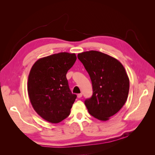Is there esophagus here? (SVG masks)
Segmentation results:
<instances>
[{
    "instance_id": "1",
    "label": "esophagus",
    "mask_w": 155,
    "mask_h": 155,
    "mask_svg": "<svg viewBox=\"0 0 155 155\" xmlns=\"http://www.w3.org/2000/svg\"><path fill=\"white\" fill-rule=\"evenodd\" d=\"M82 97V94H81V93L78 94V98H80V97Z\"/></svg>"
}]
</instances>
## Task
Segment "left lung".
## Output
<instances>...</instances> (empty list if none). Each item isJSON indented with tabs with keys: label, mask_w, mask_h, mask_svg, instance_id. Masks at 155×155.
Wrapping results in <instances>:
<instances>
[{
	"label": "left lung",
	"mask_w": 155,
	"mask_h": 155,
	"mask_svg": "<svg viewBox=\"0 0 155 155\" xmlns=\"http://www.w3.org/2000/svg\"><path fill=\"white\" fill-rule=\"evenodd\" d=\"M78 58L90 76L93 94L85 101L89 114L109 120L125 104L129 91V79L118 60L100 51L79 53Z\"/></svg>",
	"instance_id": "8db88e82"
}]
</instances>
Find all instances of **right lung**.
Masks as SVG:
<instances>
[{"instance_id":"obj_1","label":"right lung","mask_w":155,"mask_h":155,"mask_svg":"<svg viewBox=\"0 0 155 155\" xmlns=\"http://www.w3.org/2000/svg\"><path fill=\"white\" fill-rule=\"evenodd\" d=\"M75 54L61 52L38 59L28 79L31 104L42 118L58 124L70 114L77 96L70 90L66 74L76 61Z\"/></svg>"}]
</instances>
